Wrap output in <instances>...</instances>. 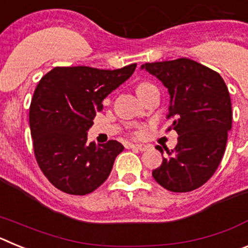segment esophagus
Wrapping results in <instances>:
<instances>
[{
  "label": "esophagus",
  "instance_id": "34e87169",
  "mask_svg": "<svg viewBox=\"0 0 248 248\" xmlns=\"http://www.w3.org/2000/svg\"><path fill=\"white\" fill-rule=\"evenodd\" d=\"M130 148L135 149V150H139V151L148 150V145H144V144H131Z\"/></svg>",
  "mask_w": 248,
  "mask_h": 248
}]
</instances>
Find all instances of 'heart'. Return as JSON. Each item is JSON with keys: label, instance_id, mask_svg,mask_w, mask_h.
Here are the masks:
<instances>
[{"label": "heart", "instance_id": "1", "mask_svg": "<svg viewBox=\"0 0 248 248\" xmlns=\"http://www.w3.org/2000/svg\"><path fill=\"white\" fill-rule=\"evenodd\" d=\"M149 85H151V84H149V83H141V84H139V87H138L137 92L141 91V89H144V88H146V87H149Z\"/></svg>", "mask_w": 248, "mask_h": 248}]
</instances>
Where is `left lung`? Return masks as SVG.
<instances>
[{
  "mask_svg": "<svg viewBox=\"0 0 248 248\" xmlns=\"http://www.w3.org/2000/svg\"><path fill=\"white\" fill-rule=\"evenodd\" d=\"M140 68L168 89L166 119L172 120L179 135L174 150L156 145L166 156L153 170V177L172 192L192 191L214 175L225 153L232 126L229 89L220 74L189 58L145 63Z\"/></svg>",
  "mask_w": 248,
  "mask_h": 248,
  "instance_id": "1",
  "label": "left lung"
}]
</instances>
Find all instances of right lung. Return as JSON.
<instances>
[{"label":"right lung","mask_w":248,"mask_h":248,"mask_svg":"<svg viewBox=\"0 0 248 248\" xmlns=\"http://www.w3.org/2000/svg\"><path fill=\"white\" fill-rule=\"evenodd\" d=\"M135 68L57 67L39 80L30 108L31 135L37 163L57 189L85 195L108 179L124 146L117 140L97 146L87 135L104 98Z\"/></svg>","instance_id":"obj_1"}]
</instances>
